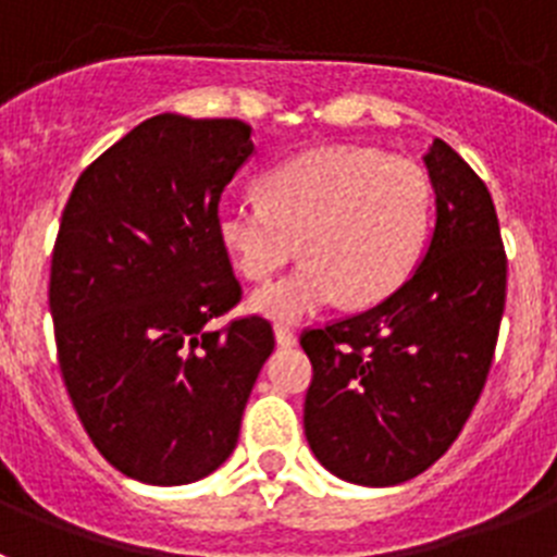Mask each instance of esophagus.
Returning a JSON list of instances; mask_svg holds the SVG:
<instances>
[{
  "label": "esophagus",
  "mask_w": 557,
  "mask_h": 557,
  "mask_svg": "<svg viewBox=\"0 0 557 557\" xmlns=\"http://www.w3.org/2000/svg\"><path fill=\"white\" fill-rule=\"evenodd\" d=\"M275 343L287 348V346H295L298 337H295V332L289 326H275Z\"/></svg>",
  "instance_id": "obj_1"
}]
</instances>
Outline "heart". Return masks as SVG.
Here are the masks:
<instances>
[{
	"label": "heart",
	"mask_w": 557,
	"mask_h": 557,
	"mask_svg": "<svg viewBox=\"0 0 557 557\" xmlns=\"http://www.w3.org/2000/svg\"><path fill=\"white\" fill-rule=\"evenodd\" d=\"M432 184L424 166L371 147H318L264 175L262 195L218 206V236L245 278L262 282L298 253L307 262L250 307L273 321H301L332 304L368 307L407 282L424 253Z\"/></svg>",
	"instance_id": "1"
}]
</instances>
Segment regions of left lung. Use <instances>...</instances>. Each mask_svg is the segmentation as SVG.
Here are the masks:
<instances>
[{
  "instance_id": "obj_1",
  "label": "left lung",
  "mask_w": 557,
  "mask_h": 557,
  "mask_svg": "<svg viewBox=\"0 0 557 557\" xmlns=\"http://www.w3.org/2000/svg\"><path fill=\"white\" fill-rule=\"evenodd\" d=\"M424 164L435 231L416 273L379 307L301 334L309 449L339 480L371 488L412 480L455 444L505 312L508 259L488 186L441 139Z\"/></svg>"
}]
</instances>
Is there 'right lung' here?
Wrapping results in <instances>:
<instances>
[{"label": "right lung", "mask_w": 557, "mask_h": 557, "mask_svg": "<svg viewBox=\"0 0 557 557\" xmlns=\"http://www.w3.org/2000/svg\"><path fill=\"white\" fill-rule=\"evenodd\" d=\"M250 152L245 122L159 113L88 164L63 209L58 366L91 444L131 480L220 469L275 346L259 314L209 326L243 298L218 206Z\"/></svg>", "instance_id": "right-lung-1"}]
</instances>
